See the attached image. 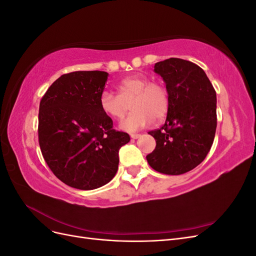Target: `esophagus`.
<instances>
[{
	"label": "esophagus",
	"mask_w": 256,
	"mask_h": 256,
	"mask_svg": "<svg viewBox=\"0 0 256 256\" xmlns=\"http://www.w3.org/2000/svg\"><path fill=\"white\" fill-rule=\"evenodd\" d=\"M140 136H141V134H130V138H134V140H136V138H140Z\"/></svg>",
	"instance_id": "esophagus-1"
}]
</instances>
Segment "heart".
I'll use <instances>...</instances> for the list:
<instances>
[{
	"mask_svg": "<svg viewBox=\"0 0 256 256\" xmlns=\"http://www.w3.org/2000/svg\"><path fill=\"white\" fill-rule=\"evenodd\" d=\"M118 95L104 90L99 96V106L112 120H122L131 101L132 113L120 122V129L136 132L154 122L164 120L171 100L166 85L158 81H150L148 76L136 74L122 79L118 85Z\"/></svg>",
	"mask_w": 256,
	"mask_h": 256,
	"instance_id": "1",
	"label": "heart"
}]
</instances>
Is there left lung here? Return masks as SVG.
Masks as SVG:
<instances>
[{
	"instance_id": "left-lung-1",
	"label": "left lung",
	"mask_w": 256,
	"mask_h": 256,
	"mask_svg": "<svg viewBox=\"0 0 256 256\" xmlns=\"http://www.w3.org/2000/svg\"><path fill=\"white\" fill-rule=\"evenodd\" d=\"M170 92V110L164 126L150 131L156 148L148 164L166 175L184 174L202 162L214 143L216 96L205 72L192 62L171 58L154 64Z\"/></svg>"
}]
</instances>
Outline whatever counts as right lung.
Segmentation results:
<instances>
[{
    "mask_svg": "<svg viewBox=\"0 0 256 256\" xmlns=\"http://www.w3.org/2000/svg\"><path fill=\"white\" fill-rule=\"evenodd\" d=\"M108 72H74L60 76L42 96L38 142L53 174L67 186L92 190L109 182L118 168V150L130 141L113 129L99 96Z\"/></svg>",
    "mask_w": 256,
    "mask_h": 256,
    "instance_id": "1",
    "label": "right lung"
}]
</instances>
